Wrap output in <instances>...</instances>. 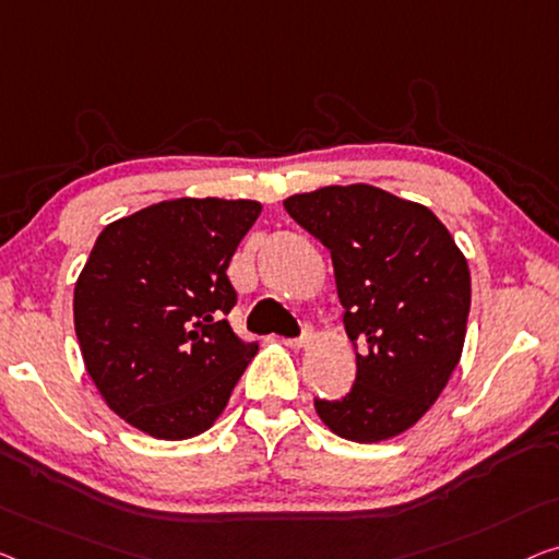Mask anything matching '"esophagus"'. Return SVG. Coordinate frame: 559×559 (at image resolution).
Masks as SVG:
<instances>
[{"label":"esophagus","instance_id":"esophagus-1","mask_svg":"<svg viewBox=\"0 0 559 559\" xmlns=\"http://www.w3.org/2000/svg\"><path fill=\"white\" fill-rule=\"evenodd\" d=\"M311 338H313V331L308 329V326H304L301 336H298V338H283V344L290 346V348H306L308 344H311Z\"/></svg>","mask_w":559,"mask_h":559}]
</instances>
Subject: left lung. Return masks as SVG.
I'll use <instances>...</instances> for the list:
<instances>
[{"mask_svg":"<svg viewBox=\"0 0 559 559\" xmlns=\"http://www.w3.org/2000/svg\"><path fill=\"white\" fill-rule=\"evenodd\" d=\"M290 218L331 251L356 381L316 399L333 435L373 444L412 429L462 359L472 278L427 205L356 182L283 200Z\"/></svg>","mask_w":559,"mask_h":559,"instance_id":"left-lung-1","label":"left lung"}]
</instances>
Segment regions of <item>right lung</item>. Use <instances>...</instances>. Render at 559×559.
Segmentation results:
<instances>
[{
	"instance_id": "1",
	"label": "right lung",
	"mask_w": 559,
	"mask_h": 559,
	"mask_svg": "<svg viewBox=\"0 0 559 559\" xmlns=\"http://www.w3.org/2000/svg\"><path fill=\"white\" fill-rule=\"evenodd\" d=\"M255 200L178 198L99 233L74 283V333L110 409L155 439H190L226 409L258 354L233 333L228 265Z\"/></svg>"
}]
</instances>
